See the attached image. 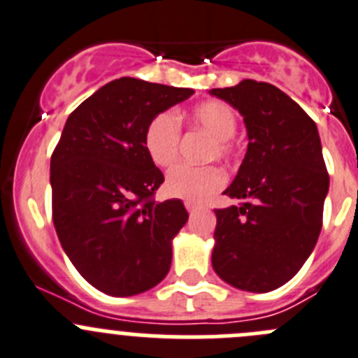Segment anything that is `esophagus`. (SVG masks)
I'll use <instances>...</instances> for the list:
<instances>
[{"mask_svg": "<svg viewBox=\"0 0 358 358\" xmlns=\"http://www.w3.org/2000/svg\"><path fill=\"white\" fill-rule=\"evenodd\" d=\"M185 208H187V212L192 213V212H196L198 205H196V203H192V201H185Z\"/></svg>", "mask_w": 358, "mask_h": 358, "instance_id": "esophagus-1", "label": "esophagus"}]
</instances>
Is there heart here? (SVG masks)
Returning <instances> with one entry per match:
<instances>
[{"label":"heart","mask_w":358,"mask_h":358,"mask_svg":"<svg viewBox=\"0 0 358 358\" xmlns=\"http://www.w3.org/2000/svg\"><path fill=\"white\" fill-rule=\"evenodd\" d=\"M189 122L199 129L206 130L213 138V146L210 157L228 159L233 152L231 138L236 132L235 111L231 106L220 100L203 102L189 113ZM180 139H182V127L178 118L171 111L159 113L148 123L145 132V148L152 162L159 168H169L178 157ZM224 171L219 166H189L180 164L166 176V190L175 198L198 203L213 194L215 190L224 185Z\"/></svg>","instance_id":"heart-1"}]
</instances>
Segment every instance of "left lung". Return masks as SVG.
<instances>
[{"label": "left lung", "mask_w": 358, "mask_h": 358, "mask_svg": "<svg viewBox=\"0 0 358 358\" xmlns=\"http://www.w3.org/2000/svg\"><path fill=\"white\" fill-rule=\"evenodd\" d=\"M243 116L245 157L224 194L240 205L217 208L212 266L228 285L266 293L306 263L322 231L329 173L316 123L268 83L243 79L210 90Z\"/></svg>", "instance_id": "obj_1"}]
</instances>
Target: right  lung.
Wrapping results in <instances>:
<instances>
[{
    "mask_svg": "<svg viewBox=\"0 0 358 358\" xmlns=\"http://www.w3.org/2000/svg\"><path fill=\"white\" fill-rule=\"evenodd\" d=\"M192 93L115 79L69 116L52 152L59 243L78 272L108 295H138L168 275L173 238L189 213L180 199H153L164 175L146 153L145 132L159 113Z\"/></svg>",
    "mask_w": 358,
    "mask_h": 358,
    "instance_id": "right-lung-1",
    "label": "right lung"
}]
</instances>
